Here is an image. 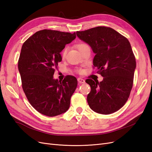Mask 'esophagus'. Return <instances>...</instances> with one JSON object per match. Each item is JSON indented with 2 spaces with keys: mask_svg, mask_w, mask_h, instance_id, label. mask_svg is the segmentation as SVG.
I'll return each instance as SVG.
<instances>
[{
  "mask_svg": "<svg viewBox=\"0 0 152 152\" xmlns=\"http://www.w3.org/2000/svg\"><path fill=\"white\" fill-rule=\"evenodd\" d=\"M77 80H78V82L80 84H84L85 83V80H84L83 79H81V78H78Z\"/></svg>",
  "mask_w": 152,
  "mask_h": 152,
  "instance_id": "esophagus-1",
  "label": "esophagus"
}]
</instances>
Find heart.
<instances>
[{"instance_id": "heart-1", "label": "heart", "mask_w": 152, "mask_h": 152, "mask_svg": "<svg viewBox=\"0 0 152 152\" xmlns=\"http://www.w3.org/2000/svg\"><path fill=\"white\" fill-rule=\"evenodd\" d=\"M76 47H77V48L78 49H79V51L80 52L82 50H83L84 49H85V48H86L87 47H89V46L86 44H85V43H80V44H78L76 45ZM68 47H66V48H64V49L62 50V52H61L62 58H65L66 57V54H67V51H68Z\"/></svg>"}]
</instances>
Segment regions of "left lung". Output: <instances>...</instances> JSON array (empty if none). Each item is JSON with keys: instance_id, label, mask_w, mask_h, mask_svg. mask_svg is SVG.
<instances>
[{"instance_id": "obj_1", "label": "left lung", "mask_w": 152, "mask_h": 152, "mask_svg": "<svg viewBox=\"0 0 152 152\" xmlns=\"http://www.w3.org/2000/svg\"><path fill=\"white\" fill-rule=\"evenodd\" d=\"M80 40L88 44L95 56L93 65L103 80L87 79L91 92L87 103L94 112L108 115L125 104L133 85L136 59L127 38L110 27L97 26L77 31Z\"/></svg>"}]
</instances>
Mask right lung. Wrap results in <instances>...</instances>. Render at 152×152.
Instances as JSON below:
<instances>
[{
    "label": "right lung",
    "mask_w": 152,
    "mask_h": 152,
    "mask_svg": "<svg viewBox=\"0 0 152 152\" xmlns=\"http://www.w3.org/2000/svg\"><path fill=\"white\" fill-rule=\"evenodd\" d=\"M75 38V32L42 30L22 45L18 70L23 89L32 107L44 115L57 116L70 107L77 86V79L67 75L61 82L54 79L53 75L62 60L60 53Z\"/></svg>",
    "instance_id": "right-lung-1"
}]
</instances>
